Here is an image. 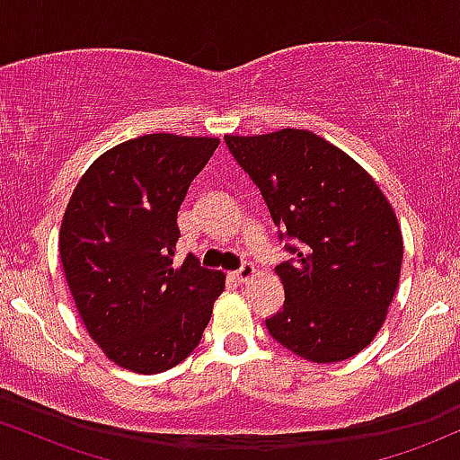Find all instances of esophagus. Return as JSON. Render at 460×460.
<instances>
[{"instance_id": "1", "label": "esophagus", "mask_w": 460, "mask_h": 460, "mask_svg": "<svg viewBox=\"0 0 460 460\" xmlns=\"http://www.w3.org/2000/svg\"><path fill=\"white\" fill-rule=\"evenodd\" d=\"M254 273H256L254 265H250V262H245V265L241 267L239 271H234V278H236V280H239V282H247L252 276H254Z\"/></svg>"}]
</instances>
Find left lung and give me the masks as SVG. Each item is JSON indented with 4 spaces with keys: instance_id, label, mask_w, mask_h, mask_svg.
Returning a JSON list of instances; mask_svg holds the SVG:
<instances>
[{
    "instance_id": "left-lung-1",
    "label": "left lung",
    "mask_w": 460,
    "mask_h": 460,
    "mask_svg": "<svg viewBox=\"0 0 460 460\" xmlns=\"http://www.w3.org/2000/svg\"><path fill=\"white\" fill-rule=\"evenodd\" d=\"M261 189L293 258L276 273L285 306L265 319L278 343L311 363L352 358L383 328L400 282L402 230L376 180L308 130L226 134Z\"/></svg>"
}]
</instances>
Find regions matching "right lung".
Here are the masks:
<instances>
[{
	"label": "right lung",
	"instance_id": "right-lung-1",
	"mask_svg": "<svg viewBox=\"0 0 460 460\" xmlns=\"http://www.w3.org/2000/svg\"><path fill=\"white\" fill-rule=\"evenodd\" d=\"M219 146L215 137L146 134L86 169L60 226L66 285L86 332L112 363L158 374L198 348L226 288L187 256L173 267L178 210Z\"/></svg>",
	"mask_w": 460,
	"mask_h": 460
}]
</instances>
